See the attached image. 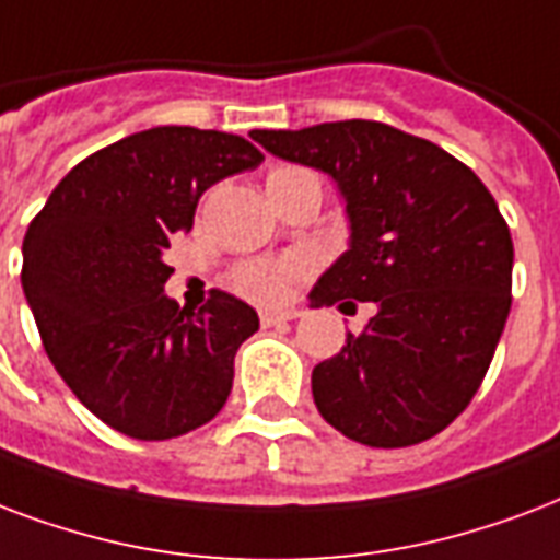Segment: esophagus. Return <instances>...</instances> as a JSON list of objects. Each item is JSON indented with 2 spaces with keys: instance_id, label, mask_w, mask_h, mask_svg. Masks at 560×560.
<instances>
[{
  "instance_id": "obj_1",
  "label": "esophagus",
  "mask_w": 560,
  "mask_h": 560,
  "mask_svg": "<svg viewBox=\"0 0 560 560\" xmlns=\"http://www.w3.org/2000/svg\"><path fill=\"white\" fill-rule=\"evenodd\" d=\"M298 315H301V312H294V310H285V312L266 310V312H259V324H262V327H275V324H285V320H294Z\"/></svg>"
}]
</instances>
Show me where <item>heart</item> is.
<instances>
[{
    "instance_id": "obj_1",
    "label": "heart",
    "mask_w": 560,
    "mask_h": 560,
    "mask_svg": "<svg viewBox=\"0 0 560 560\" xmlns=\"http://www.w3.org/2000/svg\"><path fill=\"white\" fill-rule=\"evenodd\" d=\"M301 177H310V172L298 166L271 168L266 175L268 198L280 192V189H285L292 180H301ZM306 271H310V259L301 257V254H285V257H254L240 262V266H233L231 289L254 303H280L292 294L294 283L303 280Z\"/></svg>"
}]
</instances>
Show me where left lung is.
Wrapping results in <instances>:
<instances>
[{"label":"left lung","mask_w":560,"mask_h":560,"mask_svg":"<svg viewBox=\"0 0 560 560\" xmlns=\"http://www.w3.org/2000/svg\"><path fill=\"white\" fill-rule=\"evenodd\" d=\"M250 137L332 175L348 201L350 250L312 303H376L312 371L320 418L383 450L438 435L479 392L511 310L514 245L488 186L435 142L371 119Z\"/></svg>","instance_id":"obj_1"}]
</instances>
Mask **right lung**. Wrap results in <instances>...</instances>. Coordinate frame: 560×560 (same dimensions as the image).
<instances>
[{
	"mask_svg": "<svg viewBox=\"0 0 560 560\" xmlns=\"http://www.w3.org/2000/svg\"><path fill=\"white\" fill-rule=\"evenodd\" d=\"M262 163L242 137L151 128L84 158L28 224L23 292L43 348L78 400L137 441L203 427L233 388L257 312L212 289L201 310L163 294L168 245L203 189Z\"/></svg>",
	"mask_w": 560,
	"mask_h": 560,
	"instance_id": "obj_1",
	"label": "right lung"
}]
</instances>
